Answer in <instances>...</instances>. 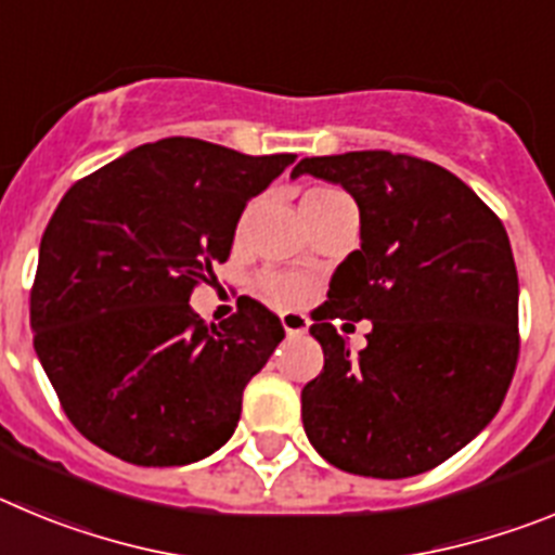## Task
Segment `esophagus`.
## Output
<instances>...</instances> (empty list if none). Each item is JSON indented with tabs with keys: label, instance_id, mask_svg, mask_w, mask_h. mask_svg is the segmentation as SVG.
<instances>
[{
	"label": "esophagus",
	"instance_id": "1",
	"mask_svg": "<svg viewBox=\"0 0 555 555\" xmlns=\"http://www.w3.org/2000/svg\"><path fill=\"white\" fill-rule=\"evenodd\" d=\"M281 322H283V327H286L288 336H300V333H306L308 325H311V320H308L306 313H300V311H283Z\"/></svg>",
	"mask_w": 555,
	"mask_h": 555
}]
</instances>
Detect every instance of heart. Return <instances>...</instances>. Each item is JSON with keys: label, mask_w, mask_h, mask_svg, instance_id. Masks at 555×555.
I'll use <instances>...</instances> for the list:
<instances>
[{"label": "heart", "mask_w": 555, "mask_h": 555, "mask_svg": "<svg viewBox=\"0 0 555 555\" xmlns=\"http://www.w3.org/2000/svg\"><path fill=\"white\" fill-rule=\"evenodd\" d=\"M336 197H345V191L333 189V185H317V189L306 191V197H302V208H308V205L327 203V199H336ZM261 288L269 300L281 308L302 306V302L311 300L313 292H317L308 278H302V274H288V272L263 274Z\"/></svg>", "instance_id": "obj_1"}]
</instances>
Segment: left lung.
Returning <instances> with one entry per match:
<instances>
[{
  "label": "left lung",
  "mask_w": 555,
  "mask_h": 555,
  "mask_svg": "<svg viewBox=\"0 0 555 555\" xmlns=\"http://www.w3.org/2000/svg\"><path fill=\"white\" fill-rule=\"evenodd\" d=\"M350 191L361 249L338 263L311 336L325 366L302 386V425L333 467L366 478L428 473L498 414L519 356V283L492 208L453 171L386 150L302 158ZM333 319H370L350 357Z\"/></svg>",
  "instance_id": "8db88e82"
}]
</instances>
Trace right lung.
Here are the masks:
<instances>
[{"label":"right lung","instance_id":"obj_1","mask_svg":"<svg viewBox=\"0 0 555 555\" xmlns=\"http://www.w3.org/2000/svg\"><path fill=\"white\" fill-rule=\"evenodd\" d=\"M294 155L160 139L77 180L49 219L29 292L38 361L77 430L139 467L222 448L244 386L286 336L258 300L219 325L189 297L217 283L235 224Z\"/></svg>","mask_w":555,"mask_h":555}]
</instances>
